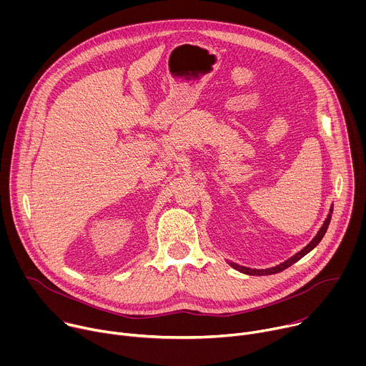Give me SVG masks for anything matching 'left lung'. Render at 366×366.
Wrapping results in <instances>:
<instances>
[{
    "label": "left lung",
    "instance_id": "1",
    "mask_svg": "<svg viewBox=\"0 0 366 366\" xmlns=\"http://www.w3.org/2000/svg\"><path fill=\"white\" fill-rule=\"evenodd\" d=\"M332 213H333V204H332V207H330L329 214H327V217H326V220H325L323 226L320 227V230L317 232V234H316L315 237H312V240H311L305 247H302L300 252H297L294 256H291L290 259H287L285 262H282V264H280V265H277V267L267 268V269H252V268H246V267L237 265V264H234V262H227V264H229L232 268H234L236 271H239V272H242V274H246V275H259V277H262V275H272V274H278V272H281V271L287 269L288 267H291L292 264H295L297 260H300L302 256H305L308 252H311L312 249H315V247L320 243V240H322V239H323V236L326 234L327 227H329V224H330Z\"/></svg>",
    "mask_w": 366,
    "mask_h": 366
}]
</instances>
